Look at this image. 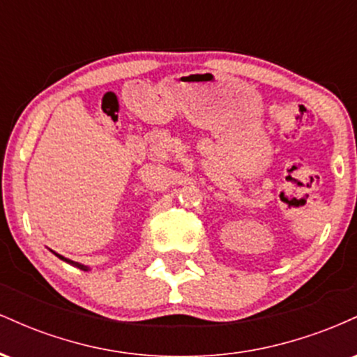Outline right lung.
I'll return each instance as SVG.
<instances>
[{"instance_id":"right-lung-1","label":"right lung","mask_w":357,"mask_h":357,"mask_svg":"<svg viewBox=\"0 0 357 357\" xmlns=\"http://www.w3.org/2000/svg\"><path fill=\"white\" fill-rule=\"evenodd\" d=\"M56 257H59V258H61V260H63V261H67V264H72V265H75V267H77V268H82V270H89L87 267H84V265H80V264H75V261L68 260V258H63V257H61V255H59V253H56Z\"/></svg>"}]
</instances>
